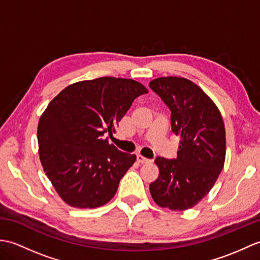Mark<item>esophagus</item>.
Wrapping results in <instances>:
<instances>
[{
    "instance_id": "1",
    "label": "esophagus",
    "mask_w": 260,
    "mask_h": 260,
    "mask_svg": "<svg viewBox=\"0 0 260 260\" xmlns=\"http://www.w3.org/2000/svg\"><path fill=\"white\" fill-rule=\"evenodd\" d=\"M137 162L144 164V163H148V162H150V159L144 157V156H142L141 154H139V155H137Z\"/></svg>"
}]
</instances>
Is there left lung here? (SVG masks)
I'll return each mask as SVG.
<instances>
[{"mask_svg": "<svg viewBox=\"0 0 260 260\" xmlns=\"http://www.w3.org/2000/svg\"><path fill=\"white\" fill-rule=\"evenodd\" d=\"M148 86L170 108L172 132L180 136L176 158H155L159 174L150 192L157 206L183 211L208 194L221 172L224 124L211 98L191 80L161 77Z\"/></svg>", "mask_w": 260, "mask_h": 260, "instance_id": "left-lung-1", "label": "left lung"}]
</instances>
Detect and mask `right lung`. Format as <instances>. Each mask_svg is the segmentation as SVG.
<instances>
[{
	"mask_svg": "<svg viewBox=\"0 0 260 260\" xmlns=\"http://www.w3.org/2000/svg\"><path fill=\"white\" fill-rule=\"evenodd\" d=\"M147 89L133 79L102 77L75 82L60 91L38 125L39 156L46 175L70 207L92 209L112 200L136 161L109 144L134 99Z\"/></svg>",
	"mask_w": 260,
	"mask_h": 260,
	"instance_id": "1",
	"label": "right lung"
}]
</instances>
